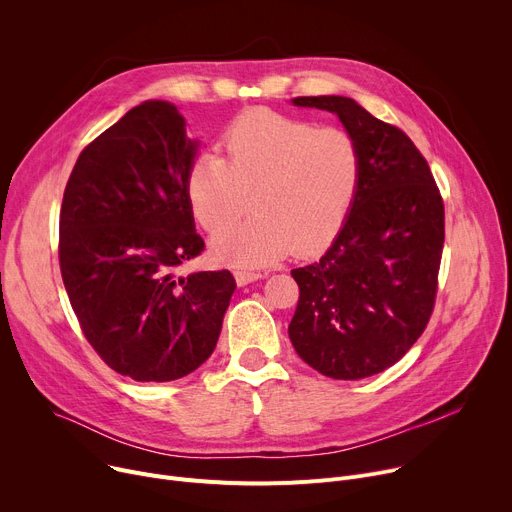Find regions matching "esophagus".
<instances>
[{
	"mask_svg": "<svg viewBox=\"0 0 512 512\" xmlns=\"http://www.w3.org/2000/svg\"><path fill=\"white\" fill-rule=\"evenodd\" d=\"M265 273L261 271H249V269H237L235 271V280L239 286H247L251 282H257V280H263Z\"/></svg>",
	"mask_w": 512,
	"mask_h": 512,
	"instance_id": "1",
	"label": "esophagus"
}]
</instances>
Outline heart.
Here are the masks:
<instances>
[{
    "instance_id": "b5f03b06",
    "label": "heart",
    "mask_w": 512,
    "mask_h": 512,
    "mask_svg": "<svg viewBox=\"0 0 512 512\" xmlns=\"http://www.w3.org/2000/svg\"><path fill=\"white\" fill-rule=\"evenodd\" d=\"M222 159H194L185 190L198 224L208 230L229 225L252 194L256 216L212 239L216 259L232 265H263L310 255L343 226L361 177L355 138L337 126L273 110H247L220 138Z\"/></svg>"
}]
</instances>
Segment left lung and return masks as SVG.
Segmentation results:
<instances>
[{"mask_svg": "<svg viewBox=\"0 0 512 512\" xmlns=\"http://www.w3.org/2000/svg\"><path fill=\"white\" fill-rule=\"evenodd\" d=\"M294 104L341 118L359 145L361 177L331 249L292 269L300 298L290 341L322 376H376L406 355L433 314L443 198L427 159L398 126L343 96H306Z\"/></svg>", "mask_w": 512, "mask_h": 512, "instance_id": "1", "label": "left lung"}]
</instances>
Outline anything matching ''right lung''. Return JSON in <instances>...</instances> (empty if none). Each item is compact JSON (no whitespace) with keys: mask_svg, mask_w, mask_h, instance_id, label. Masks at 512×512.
Returning a JSON list of instances; mask_svg holds the SVG:
<instances>
[{"mask_svg":"<svg viewBox=\"0 0 512 512\" xmlns=\"http://www.w3.org/2000/svg\"><path fill=\"white\" fill-rule=\"evenodd\" d=\"M196 147L175 106L145 102L81 151L63 194L69 302L102 361L136 382L198 369L237 288L228 269L175 275L204 251L185 190Z\"/></svg>","mask_w":512,"mask_h":512,"instance_id":"obj_1","label":"right lung"}]
</instances>
